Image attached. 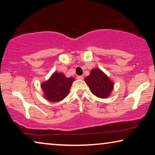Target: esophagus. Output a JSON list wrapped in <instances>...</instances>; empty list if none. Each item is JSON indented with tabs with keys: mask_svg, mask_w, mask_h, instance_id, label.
<instances>
[{
	"mask_svg": "<svg viewBox=\"0 0 155 155\" xmlns=\"http://www.w3.org/2000/svg\"><path fill=\"white\" fill-rule=\"evenodd\" d=\"M77 79L80 80H83V77H82V76H81V75H78V76H77Z\"/></svg>",
	"mask_w": 155,
	"mask_h": 155,
	"instance_id": "1",
	"label": "esophagus"
}]
</instances>
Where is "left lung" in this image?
I'll return each mask as SVG.
<instances>
[{
	"instance_id": "8db88e82",
	"label": "left lung",
	"mask_w": 155,
	"mask_h": 155,
	"mask_svg": "<svg viewBox=\"0 0 155 155\" xmlns=\"http://www.w3.org/2000/svg\"><path fill=\"white\" fill-rule=\"evenodd\" d=\"M84 81L92 94L99 98H107L114 89V82L98 68H93L90 71V75L85 78Z\"/></svg>"
}]
</instances>
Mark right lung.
Returning a JSON list of instances; mask_svg holds the SVG:
<instances>
[{"label":"right lung","instance_id":"add662e5","mask_svg":"<svg viewBox=\"0 0 155 155\" xmlns=\"http://www.w3.org/2000/svg\"><path fill=\"white\" fill-rule=\"evenodd\" d=\"M74 81L75 78L73 77L66 78L64 74L56 72L47 81L42 82L41 84L44 97L53 102L63 100L68 94Z\"/></svg>","mask_w":155,"mask_h":155}]
</instances>
